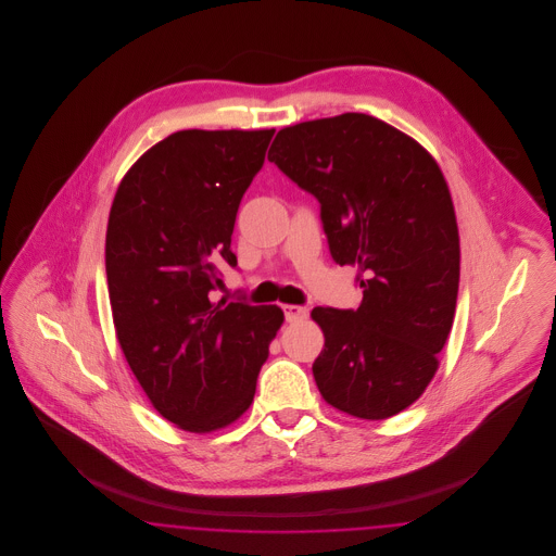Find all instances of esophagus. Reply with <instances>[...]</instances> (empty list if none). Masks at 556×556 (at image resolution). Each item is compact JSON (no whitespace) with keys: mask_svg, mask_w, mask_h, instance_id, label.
<instances>
[{"mask_svg":"<svg viewBox=\"0 0 556 556\" xmlns=\"http://www.w3.org/2000/svg\"><path fill=\"white\" fill-rule=\"evenodd\" d=\"M283 313L288 320H302V318L308 317V308L298 306V304H283Z\"/></svg>","mask_w":556,"mask_h":556,"instance_id":"esophagus-1","label":"esophagus"}]
</instances>
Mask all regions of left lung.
I'll list each match as a JSON object with an SVG mask.
<instances>
[{"label": "left lung", "instance_id": "obj_1", "mask_svg": "<svg viewBox=\"0 0 556 556\" xmlns=\"http://www.w3.org/2000/svg\"><path fill=\"white\" fill-rule=\"evenodd\" d=\"M268 160L320 204L338 265L358 266L356 311L317 306L313 372L323 397L358 419H388L438 370L458 295L460 248L446 179L413 137L361 112L277 132Z\"/></svg>", "mask_w": 556, "mask_h": 556}]
</instances>
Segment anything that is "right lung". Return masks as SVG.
<instances>
[{"instance_id":"obj_1","label":"right lung","mask_w":556,"mask_h":556,"mask_svg":"<svg viewBox=\"0 0 556 556\" xmlns=\"http://www.w3.org/2000/svg\"><path fill=\"white\" fill-rule=\"evenodd\" d=\"M275 129L168 135L131 166L106 231L108 293L118 344L164 419L206 433L254 400L279 306L212 304L239 202Z\"/></svg>"}]
</instances>
